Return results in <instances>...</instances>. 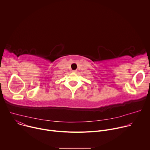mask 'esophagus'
I'll return each mask as SVG.
<instances>
[{
    "label": "esophagus",
    "instance_id": "1",
    "mask_svg": "<svg viewBox=\"0 0 150 150\" xmlns=\"http://www.w3.org/2000/svg\"><path fill=\"white\" fill-rule=\"evenodd\" d=\"M76 72H77V71H76V70H75V71H72V72H73V73H76Z\"/></svg>",
    "mask_w": 150,
    "mask_h": 150
}]
</instances>
